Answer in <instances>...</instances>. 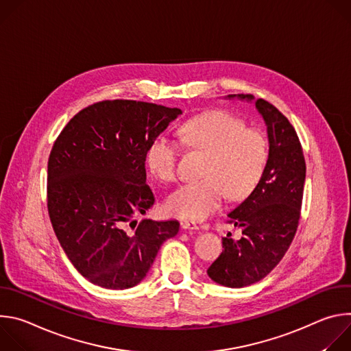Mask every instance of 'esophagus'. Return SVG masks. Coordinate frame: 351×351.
<instances>
[{
	"instance_id": "obj_1",
	"label": "esophagus",
	"mask_w": 351,
	"mask_h": 351,
	"mask_svg": "<svg viewBox=\"0 0 351 351\" xmlns=\"http://www.w3.org/2000/svg\"><path fill=\"white\" fill-rule=\"evenodd\" d=\"M180 228L183 230H197L198 229V226L194 222H190V221H182Z\"/></svg>"
}]
</instances>
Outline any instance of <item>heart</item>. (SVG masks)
I'll return each mask as SVG.
<instances>
[{"label":"heart","mask_w":351,"mask_h":351,"mask_svg":"<svg viewBox=\"0 0 351 351\" xmlns=\"http://www.w3.org/2000/svg\"><path fill=\"white\" fill-rule=\"evenodd\" d=\"M180 138L190 148L207 153L202 171L204 179L179 186L165 202L167 211L186 221H202L213 214L226 198L236 202L253 191L260 182L267 160L265 134L226 112L199 114L179 129ZM180 147L168 136L149 143L145 161L156 178L172 182L178 176Z\"/></svg>","instance_id":"obj_1"}]
</instances>
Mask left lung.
<instances>
[{
	"label": "left lung",
	"instance_id": "1",
	"mask_svg": "<svg viewBox=\"0 0 351 351\" xmlns=\"http://www.w3.org/2000/svg\"><path fill=\"white\" fill-rule=\"evenodd\" d=\"M226 98L256 104L269 143L260 182L228 214L243 236L240 240L222 237L223 252L207 271L214 282L239 289L264 279L286 254L300 219L306 161L294 128L272 104L252 94Z\"/></svg>",
	"mask_w": 351,
	"mask_h": 351
}]
</instances>
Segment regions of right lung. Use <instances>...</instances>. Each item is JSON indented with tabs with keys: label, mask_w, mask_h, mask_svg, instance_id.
<instances>
[{
	"label": "right lung",
	"mask_w": 351,
	"mask_h": 351,
	"mask_svg": "<svg viewBox=\"0 0 351 351\" xmlns=\"http://www.w3.org/2000/svg\"><path fill=\"white\" fill-rule=\"evenodd\" d=\"M182 111L112 99L76 114L48 160L47 203L54 232L73 267L91 283L123 290L138 285L178 221L143 219L156 198L147 184V148Z\"/></svg>",
	"instance_id": "obj_1"
}]
</instances>
